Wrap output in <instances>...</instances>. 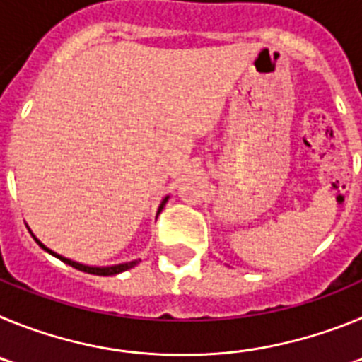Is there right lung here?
Here are the masks:
<instances>
[{"mask_svg":"<svg viewBox=\"0 0 362 362\" xmlns=\"http://www.w3.org/2000/svg\"><path fill=\"white\" fill-rule=\"evenodd\" d=\"M165 203H166V199L163 201V203H161V206H159V212H161V210H163V206H165ZM28 232H30V230H28ZM32 238H34V241H36L37 245H40L41 248H43V250H47V252H49V254H52L54 257L62 259L63 263L70 264V267H74V268H76V270L86 272V274H94V276H114V274H119V272L130 270V268H134V267H136V264H137V261H130V263L116 264V267H107V268H94V267H85V264H79V263H76V261H70V259H66V257H62V255H57L56 252L49 250V248H47V246L43 245V243H41V241H37V239H36V235H34V233H32Z\"/></svg>","mask_w":362,"mask_h":362,"instance_id":"add662e5","label":"right lung"}]
</instances>
